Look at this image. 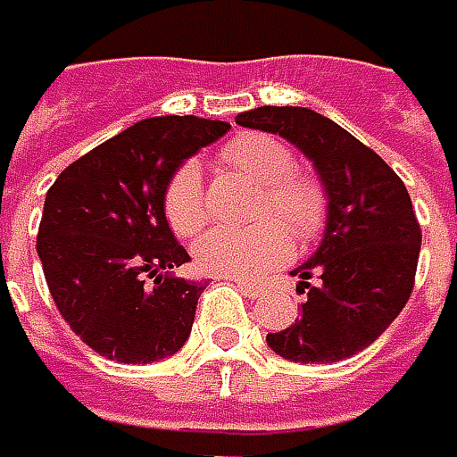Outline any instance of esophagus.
Masks as SVG:
<instances>
[{
    "label": "esophagus",
    "instance_id": "1",
    "mask_svg": "<svg viewBox=\"0 0 457 457\" xmlns=\"http://www.w3.org/2000/svg\"><path fill=\"white\" fill-rule=\"evenodd\" d=\"M234 283H237V288H242V294L249 296V299L262 296V286H257V283H245V280H234Z\"/></svg>",
    "mask_w": 457,
    "mask_h": 457
}]
</instances>
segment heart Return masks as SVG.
I'll return each instance as SVG.
<instances>
[{
	"mask_svg": "<svg viewBox=\"0 0 457 457\" xmlns=\"http://www.w3.org/2000/svg\"><path fill=\"white\" fill-rule=\"evenodd\" d=\"M220 161L262 187V200L257 205L260 220L286 225L299 242H310L322 231L328 212L325 192L314 177L296 169L294 153L286 143L262 132H246L220 150ZM163 212L179 237H195L208 223L211 212L203 192V174L195 161H184L166 181ZM279 227L265 223L246 231L215 228L195 246L197 265L220 278L252 280L265 276L286 262L291 252L287 230Z\"/></svg>",
	"mask_w": 457,
	"mask_h": 457,
	"instance_id": "b5f03b06",
	"label": "heart"
}]
</instances>
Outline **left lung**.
<instances>
[{
	"label": "left lung",
	"instance_id": "obj_1",
	"mask_svg": "<svg viewBox=\"0 0 457 457\" xmlns=\"http://www.w3.org/2000/svg\"><path fill=\"white\" fill-rule=\"evenodd\" d=\"M237 124L294 143L328 195L322 242L291 270L307 302L291 328L268 333V345L302 364H333L364 351L413 291L421 228L406 184L372 147L304 106H260L237 116Z\"/></svg>",
	"mask_w": 457,
	"mask_h": 457
}]
</instances>
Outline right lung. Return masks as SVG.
Returning <instances> with one entry per match:
<instances>
[{"label": "right lung", "instance_id": "right-lung-1", "mask_svg": "<svg viewBox=\"0 0 457 457\" xmlns=\"http://www.w3.org/2000/svg\"><path fill=\"white\" fill-rule=\"evenodd\" d=\"M228 127L197 116L143 119L51 184L36 249L56 310L96 353L150 364L189 338L208 283L171 276L189 254L169 228L163 189Z\"/></svg>", "mask_w": 457, "mask_h": 457}]
</instances>
